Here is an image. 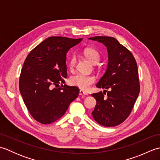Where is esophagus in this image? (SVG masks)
I'll return each mask as SVG.
<instances>
[{
    "label": "esophagus",
    "mask_w": 160,
    "mask_h": 160,
    "mask_svg": "<svg viewBox=\"0 0 160 160\" xmlns=\"http://www.w3.org/2000/svg\"><path fill=\"white\" fill-rule=\"evenodd\" d=\"M79 95H80V96H87L88 94L86 92H84V91L80 90V92H79Z\"/></svg>",
    "instance_id": "1"
}]
</instances>
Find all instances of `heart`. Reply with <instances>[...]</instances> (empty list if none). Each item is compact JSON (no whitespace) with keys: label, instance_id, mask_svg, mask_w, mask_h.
I'll use <instances>...</instances> for the list:
<instances>
[{"label":"heart","instance_id":"obj_1","mask_svg":"<svg viewBox=\"0 0 160 160\" xmlns=\"http://www.w3.org/2000/svg\"><path fill=\"white\" fill-rule=\"evenodd\" d=\"M84 54L91 62L96 64L100 61V53L96 49L93 48H87L84 50ZM76 58L75 56H71L69 60V66L71 69H73L76 65ZM96 81V78L93 75H86L78 73L71 77L69 82L71 85L77 87L81 90L87 91L90 87Z\"/></svg>","mask_w":160,"mask_h":160}]
</instances>
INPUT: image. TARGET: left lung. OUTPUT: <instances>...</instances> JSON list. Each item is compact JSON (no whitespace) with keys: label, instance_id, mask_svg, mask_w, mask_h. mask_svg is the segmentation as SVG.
<instances>
[{"label":"left lung","instance_id":"8db88e82","mask_svg":"<svg viewBox=\"0 0 160 160\" xmlns=\"http://www.w3.org/2000/svg\"><path fill=\"white\" fill-rule=\"evenodd\" d=\"M89 39L103 43L108 55L107 71L96 87L110 90L91 94L97 101L93 118L104 127H115L127 120L140 93L138 64L130 51L113 37Z\"/></svg>","mask_w":160,"mask_h":160}]
</instances>
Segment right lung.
Here are the masks:
<instances>
[{
	"label": "right lung",
	"instance_id": "1",
	"mask_svg": "<svg viewBox=\"0 0 160 160\" xmlns=\"http://www.w3.org/2000/svg\"><path fill=\"white\" fill-rule=\"evenodd\" d=\"M82 40L49 37L27 56L20 72L19 89L29 113L40 123L51 124L58 120L78 96V87L62 84L67 77V52ZM59 83L62 87L56 88Z\"/></svg>",
	"mask_w": 160,
	"mask_h": 160
}]
</instances>
